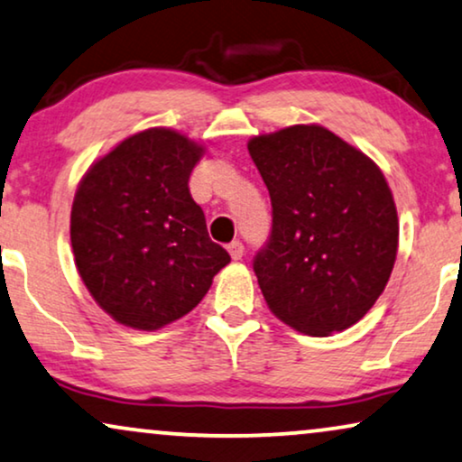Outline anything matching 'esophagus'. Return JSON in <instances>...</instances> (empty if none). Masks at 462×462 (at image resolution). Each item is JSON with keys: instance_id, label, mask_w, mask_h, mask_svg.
<instances>
[{"instance_id": "34e87169", "label": "esophagus", "mask_w": 462, "mask_h": 462, "mask_svg": "<svg viewBox=\"0 0 462 462\" xmlns=\"http://www.w3.org/2000/svg\"><path fill=\"white\" fill-rule=\"evenodd\" d=\"M226 250H229L233 261H242V256H244V244L242 242H231L229 248H226Z\"/></svg>"}]
</instances>
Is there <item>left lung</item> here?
<instances>
[{
    "label": "left lung",
    "instance_id": "obj_1",
    "mask_svg": "<svg viewBox=\"0 0 462 462\" xmlns=\"http://www.w3.org/2000/svg\"><path fill=\"white\" fill-rule=\"evenodd\" d=\"M273 206L254 273L271 311L328 337L357 324L387 286L397 256L393 195L374 162L324 125L250 138Z\"/></svg>",
    "mask_w": 462,
    "mask_h": 462
}]
</instances>
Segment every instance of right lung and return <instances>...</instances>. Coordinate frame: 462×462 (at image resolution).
I'll return each instance as SVG.
<instances>
[{
  "mask_svg": "<svg viewBox=\"0 0 462 462\" xmlns=\"http://www.w3.org/2000/svg\"><path fill=\"white\" fill-rule=\"evenodd\" d=\"M204 147L170 128L132 134L92 163L71 208L88 292L119 324L160 330L204 299L231 256L214 244L189 176Z\"/></svg>",
  "mask_w": 462,
  "mask_h": 462,
  "instance_id": "obj_1",
  "label": "right lung"
}]
</instances>
